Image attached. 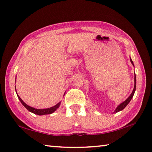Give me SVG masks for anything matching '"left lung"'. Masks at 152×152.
Listing matches in <instances>:
<instances>
[{"label":"left lung","instance_id":"obj_1","mask_svg":"<svg viewBox=\"0 0 152 152\" xmlns=\"http://www.w3.org/2000/svg\"><path fill=\"white\" fill-rule=\"evenodd\" d=\"M130 60H131V63L133 64V65L134 66V64H133V61L131 60V59L130 58ZM137 80H136V75H135V74H134V89H133V92L131 93V95L129 96V97L125 100V101L124 102H122V103H121L120 104H119L117 108H116V109H115V110L114 112V113H116V112H119V111H121V110H122L123 109H124L125 108V106H127L129 103V102L131 101V100L132 99V98H133V95H134V92H135V90H136V83H137Z\"/></svg>","mask_w":152,"mask_h":152}]
</instances>
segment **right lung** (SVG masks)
Listing matches in <instances>:
<instances>
[{
	"label": "right lung",
	"mask_w": 152,
	"mask_h": 152,
	"mask_svg": "<svg viewBox=\"0 0 152 152\" xmlns=\"http://www.w3.org/2000/svg\"><path fill=\"white\" fill-rule=\"evenodd\" d=\"M15 91H16V89H15ZM17 95H18V97L19 99V101H21V102L22 103V104L23 105L25 108H26L28 111L33 113V114H37V115H46V114H52L53 112H54L59 107L60 104H61V102H59L58 104H57L56 105H55L53 107H51V108H46V109H36L34 108L31 107V106H29L28 105H27V104H25V103L22 101V99L19 97V96L18 95L17 93Z\"/></svg>",
	"instance_id": "obj_1"
}]
</instances>
